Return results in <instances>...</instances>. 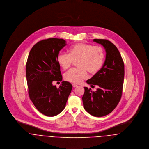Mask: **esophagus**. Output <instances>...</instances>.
<instances>
[{"label":"esophagus","instance_id":"34e87169","mask_svg":"<svg viewBox=\"0 0 149 149\" xmlns=\"http://www.w3.org/2000/svg\"><path fill=\"white\" fill-rule=\"evenodd\" d=\"M72 86H73V87H77V84H74V83H72Z\"/></svg>","mask_w":149,"mask_h":149}]
</instances>
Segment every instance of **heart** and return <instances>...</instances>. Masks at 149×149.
<instances>
[{
    "label": "heart",
    "mask_w": 149,
    "mask_h": 149,
    "mask_svg": "<svg viewBox=\"0 0 149 149\" xmlns=\"http://www.w3.org/2000/svg\"><path fill=\"white\" fill-rule=\"evenodd\" d=\"M105 58L104 49L99 46L79 43L68 49V54L61 53L57 56V62L63 70H66L76 62L78 68L70 70L65 74V79L74 83H79L87 78V71L97 73L103 66Z\"/></svg>",
    "instance_id": "b5f03b06"
}]
</instances>
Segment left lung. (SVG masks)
<instances>
[{
    "mask_svg": "<svg viewBox=\"0 0 149 149\" xmlns=\"http://www.w3.org/2000/svg\"><path fill=\"white\" fill-rule=\"evenodd\" d=\"M94 42L104 48L106 55L102 67L86 82L91 87L98 88L92 91L85 87L83 95V107L91 116L100 117L111 113L120 101L125 76V66L120 54L116 46L106 39H94Z\"/></svg>",
    "mask_w": 149,
    "mask_h": 149,
    "instance_id": "obj_1",
    "label": "left lung"
}]
</instances>
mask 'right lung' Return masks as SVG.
Here are the masks:
<instances>
[{
  "instance_id": "obj_1",
  "label": "right lung",
  "mask_w": 149,
  "mask_h": 149,
  "mask_svg": "<svg viewBox=\"0 0 149 149\" xmlns=\"http://www.w3.org/2000/svg\"><path fill=\"white\" fill-rule=\"evenodd\" d=\"M66 45L63 39H44L33 46L28 56L26 74L30 98L39 112L48 116L63 110L72 88L66 81L58 88L52 84L54 81H62L57 56Z\"/></svg>"
}]
</instances>
